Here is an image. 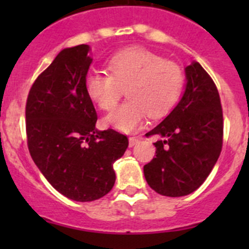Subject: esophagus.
Here are the masks:
<instances>
[{"instance_id": "1", "label": "esophagus", "mask_w": 249, "mask_h": 249, "mask_svg": "<svg viewBox=\"0 0 249 249\" xmlns=\"http://www.w3.org/2000/svg\"><path fill=\"white\" fill-rule=\"evenodd\" d=\"M140 142V137H130L129 139V147H134Z\"/></svg>"}]
</instances>
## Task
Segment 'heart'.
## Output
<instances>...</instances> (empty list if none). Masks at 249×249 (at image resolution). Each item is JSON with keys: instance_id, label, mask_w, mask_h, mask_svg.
I'll use <instances>...</instances> for the list:
<instances>
[{"instance_id": "1", "label": "heart", "mask_w": 249, "mask_h": 249, "mask_svg": "<svg viewBox=\"0 0 249 249\" xmlns=\"http://www.w3.org/2000/svg\"><path fill=\"white\" fill-rule=\"evenodd\" d=\"M108 73L91 71L85 77V90L101 109H110L126 88L129 99L105 117V124L122 132L143 126L147 114L164 115L177 102L184 82L176 62L162 60L143 48L117 53L106 64Z\"/></svg>"}]
</instances>
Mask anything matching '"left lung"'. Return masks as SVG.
Instances as JSON below:
<instances>
[{
    "instance_id": "1",
    "label": "left lung",
    "mask_w": 249,
    "mask_h": 249,
    "mask_svg": "<svg viewBox=\"0 0 249 249\" xmlns=\"http://www.w3.org/2000/svg\"><path fill=\"white\" fill-rule=\"evenodd\" d=\"M185 71V89L179 102L159 125L155 158L143 167L145 180L160 195L192 194L214 167L223 144V110L212 78L197 61Z\"/></svg>"
}]
</instances>
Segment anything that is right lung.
Instances as JSON below:
<instances>
[{"mask_svg": "<svg viewBox=\"0 0 249 249\" xmlns=\"http://www.w3.org/2000/svg\"><path fill=\"white\" fill-rule=\"evenodd\" d=\"M90 47L62 49L35 80L26 102L30 154L53 188L69 199L94 201L115 182L113 164L129 145L114 130L95 127L96 110L85 90Z\"/></svg>", "mask_w": 249, "mask_h": 249, "instance_id": "obj_1", "label": "right lung"}]
</instances>
